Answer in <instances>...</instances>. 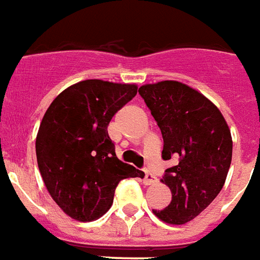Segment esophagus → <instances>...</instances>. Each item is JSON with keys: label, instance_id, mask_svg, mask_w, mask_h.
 I'll return each instance as SVG.
<instances>
[{"label": "esophagus", "instance_id": "esophagus-1", "mask_svg": "<svg viewBox=\"0 0 260 260\" xmlns=\"http://www.w3.org/2000/svg\"><path fill=\"white\" fill-rule=\"evenodd\" d=\"M143 183L146 184V185H151V184L155 183V176L150 173V172H147V170H144Z\"/></svg>", "mask_w": 260, "mask_h": 260}]
</instances>
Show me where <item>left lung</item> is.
Here are the masks:
<instances>
[{
  "instance_id": "8db88e82",
  "label": "left lung",
  "mask_w": 260,
  "mask_h": 260,
  "mask_svg": "<svg viewBox=\"0 0 260 260\" xmlns=\"http://www.w3.org/2000/svg\"><path fill=\"white\" fill-rule=\"evenodd\" d=\"M164 138L162 158L176 159L162 177L172 191L164 222L181 225L203 211L222 189L232 162V136L217 106L183 83L165 80L139 88Z\"/></svg>"
}]
</instances>
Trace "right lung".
<instances>
[{"label": "right lung", "mask_w": 260, "mask_h": 260, "mask_svg": "<svg viewBox=\"0 0 260 260\" xmlns=\"http://www.w3.org/2000/svg\"><path fill=\"white\" fill-rule=\"evenodd\" d=\"M138 92L135 84L84 80L51 102L38 131V168L69 217L92 221L113 203L118 183L142 172L121 162L108 134L113 116Z\"/></svg>", "instance_id": "1"}]
</instances>
